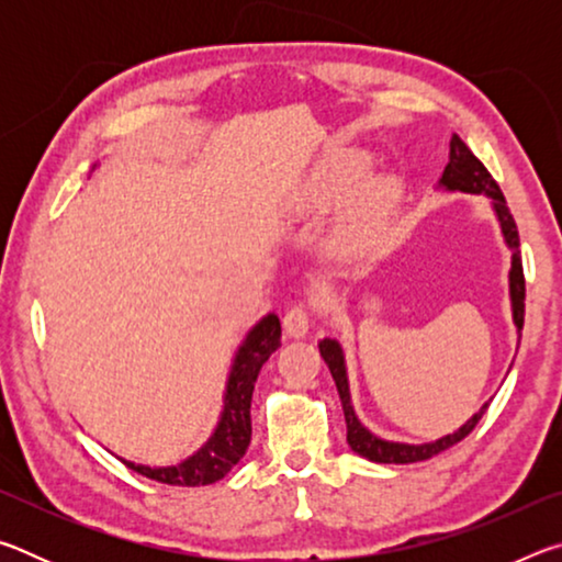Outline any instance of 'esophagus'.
<instances>
[{
    "label": "esophagus",
    "mask_w": 562,
    "mask_h": 562,
    "mask_svg": "<svg viewBox=\"0 0 562 562\" xmlns=\"http://www.w3.org/2000/svg\"><path fill=\"white\" fill-rule=\"evenodd\" d=\"M282 327H284V335L292 337V339H300V337L307 335V329H310L307 307H304V304H294L292 310L284 312Z\"/></svg>",
    "instance_id": "1"
}]
</instances>
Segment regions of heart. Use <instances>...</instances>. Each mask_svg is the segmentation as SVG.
Returning <instances> with one entry per match:
<instances>
[{"mask_svg":"<svg viewBox=\"0 0 562 562\" xmlns=\"http://www.w3.org/2000/svg\"><path fill=\"white\" fill-rule=\"evenodd\" d=\"M369 156L364 150H335L312 168L294 198L297 213H319L345 201L348 190L364 176ZM351 190V189H350ZM352 191V190H351ZM389 198V180L382 176L361 180L345 205V235L351 243L376 240Z\"/></svg>","mask_w":562,"mask_h":562,"instance_id":"1","label":"heart"}]
</instances>
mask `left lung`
I'll use <instances>...</instances> for the list:
<instances>
[{
    "mask_svg": "<svg viewBox=\"0 0 562 562\" xmlns=\"http://www.w3.org/2000/svg\"><path fill=\"white\" fill-rule=\"evenodd\" d=\"M449 150H451L449 166L443 168V173L439 178V188L446 190V193L486 195L491 207H493V215H496V221H498L503 243H506V247L510 250V270H508L510 315H513V325H516L518 341H520L522 317H526V280H522L520 240H518L516 221H513V215L506 205V198H503L496 180L491 178L486 166H483L481 160L471 154V148L465 146L463 140L456 136V133L451 136ZM319 355H322V359H325V364L331 372V379H335V384H337L341 412H345V422H347V443L351 446V451L364 456V459L374 461V463H416V461L431 459V456L451 449L453 443L465 439V436L475 429V424L481 422V416L486 414V408H488V404H483L463 426H459L453 434H446L436 441H426V443L386 441V439H382V436L369 431L367 426L359 422L355 406H351L345 349H341L339 341L329 339V337L319 339Z\"/></svg>",
    "mask_w": 562,
    "mask_h": 562,
    "instance_id": "1",
    "label": "left lung"
}]
</instances>
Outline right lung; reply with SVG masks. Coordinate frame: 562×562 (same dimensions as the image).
<instances>
[{
	"mask_svg": "<svg viewBox=\"0 0 562 562\" xmlns=\"http://www.w3.org/2000/svg\"><path fill=\"white\" fill-rule=\"evenodd\" d=\"M282 327L274 312L255 322L247 331L240 347L235 349L231 374L225 382L223 412L217 418L213 434L193 456H188L176 465H144L121 459L128 469L138 471L146 479H154L170 486H207L225 479L233 465L243 459L250 446V402L252 389L265 361L280 347Z\"/></svg>",
	"mask_w": 562,
	"mask_h": 562,
	"instance_id": "add662e5",
	"label": "right lung"
}]
</instances>
